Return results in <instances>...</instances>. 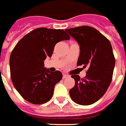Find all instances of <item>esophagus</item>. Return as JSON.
<instances>
[{"mask_svg":"<svg viewBox=\"0 0 126 126\" xmlns=\"http://www.w3.org/2000/svg\"><path fill=\"white\" fill-rule=\"evenodd\" d=\"M68 77V75H66V74H63V79H65V78H67Z\"/></svg>","mask_w":126,"mask_h":126,"instance_id":"1","label":"esophagus"}]
</instances>
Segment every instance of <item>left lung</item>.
<instances>
[{"mask_svg": "<svg viewBox=\"0 0 126 126\" xmlns=\"http://www.w3.org/2000/svg\"><path fill=\"white\" fill-rule=\"evenodd\" d=\"M67 32L80 48L77 66L88 67L85 78L72 75L75 86L69 90L71 99L77 104L90 105L101 98L112 81L115 60L110 41L94 28L83 26Z\"/></svg>", "mask_w": 126, "mask_h": 126, "instance_id": "8db88e82", "label": "left lung"}]
</instances>
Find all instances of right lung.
I'll use <instances>...</instances> for the list:
<instances>
[{"instance_id":"right-lung-1","label":"right lung","mask_w":126,"mask_h":126,"mask_svg":"<svg viewBox=\"0 0 126 126\" xmlns=\"http://www.w3.org/2000/svg\"><path fill=\"white\" fill-rule=\"evenodd\" d=\"M68 39L70 36L64 30L39 28L17 43L9 60L11 78L16 90L26 100L41 104L51 98L62 74L44 67V60L51 57L56 43Z\"/></svg>"}]
</instances>
